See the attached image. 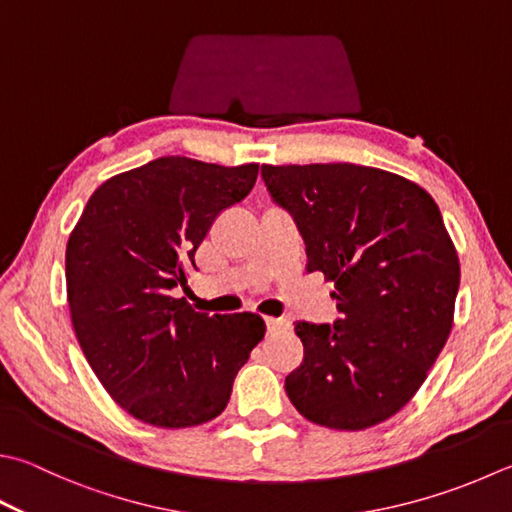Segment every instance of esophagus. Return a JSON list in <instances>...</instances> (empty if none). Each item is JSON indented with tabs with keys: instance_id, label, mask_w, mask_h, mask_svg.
I'll use <instances>...</instances> for the list:
<instances>
[{
	"instance_id": "esophagus-1",
	"label": "esophagus",
	"mask_w": 512,
	"mask_h": 512,
	"mask_svg": "<svg viewBox=\"0 0 512 512\" xmlns=\"http://www.w3.org/2000/svg\"><path fill=\"white\" fill-rule=\"evenodd\" d=\"M265 323H267V332L269 334H278V332H285L289 330V323L287 318H276V316H265Z\"/></svg>"
}]
</instances>
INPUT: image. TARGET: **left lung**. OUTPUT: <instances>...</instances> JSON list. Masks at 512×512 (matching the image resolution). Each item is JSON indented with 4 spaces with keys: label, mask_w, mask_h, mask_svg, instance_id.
Instances as JSON below:
<instances>
[{
    "label": "left lung",
    "mask_w": 512,
    "mask_h": 512,
    "mask_svg": "<svg viewBox=\"0 0 512 512\" xmlns=\"http://www.w3.org/2000/svg\"><path fill=\"white\" fill-rule=\"evenodd\" d=\"M260 173L296 220L307 272L334 283L341 312L332 325L296 323L305 356L287 374V397L318 426L372 428L417 394L452 330L459 258L441 211L426 189L374 167Z\"/></svg>",
    "instance_id": "left-lung-1"
}]
</instances>
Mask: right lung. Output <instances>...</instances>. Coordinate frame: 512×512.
<instances>
[{"instance_id": "right-lung-1", "label": "right lung", "mask_w": 512, "mask_h": 512, "mask_svg": "<svg viewBox=\"0 0 512 512\" xmlns=\"http://www.w3.org/2000/svg\"><path fill=\"white\" fill-rule=\"evenodd\" d=\"M258 165L165 156L93 191L66 243V296L86 361L122 410L156 428H191L227 408L263 341L258 314L191 310L196 249L216 216L252 191Z\"/></svg>"}]
</instances>
